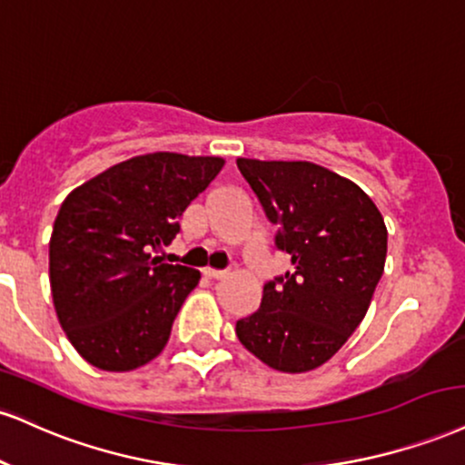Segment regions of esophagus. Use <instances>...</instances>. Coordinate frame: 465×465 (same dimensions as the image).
I'll return each instance as SVG.
<instances>
[{"label":"esophagus","mask_w":465,"mask_h":465,"mask_svg":"<svg viewBox=\"0 0 465 465\" xmlns=\"http://www.w3.org/2000/svg\"><path fill=\"white\" fill-rule=\"evenodd\" d=\"M203 275L208 279H223L227 277V271H218V268H203Z\"/></svg>","instance_id":"34e87169"}]
</instances>
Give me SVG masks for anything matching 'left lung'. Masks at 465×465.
Here are the masks:
<instances>
[{"label":"left lung","mask_w":465,"mask_h":465,"mask_svg":"<svg viewBox=\"0 0 465 465\" xmlns=\"http://www.w3.org/2000/svg\"><path fill=\"white\" fill-rule=\"evenodd\" d=\"M238 169L272 225L292 271L264 283L260 310L236 322L257 360L307 372L342 349L383 275L388 229L357 183L312 162L238 158Z\"/></svg>","instance_id":"obj_1"}]
</instances>
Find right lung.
<instances>
[{"label": "right lung", "instance_id": "1", "mask_svg": "<svg viewBox=\"0 0 465 465\" xmlns=\"http://www.w3.org/2000/svg\"><path fill=\"white\" fill-rule=\"evenodd\" d=\"M225 160L171 151L119 162L60 205L49 240V283L66 338L110 372L162 353L201 272L162 264L155 251L179 233V216Z\"/></svg>", "mask_w": 465, "mask_h": 465}]
</instances>
